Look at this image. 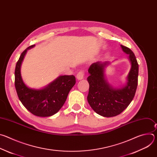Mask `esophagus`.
Masks as SVG:
<instances>
[{
	"label": "esophagus",
	"instance_id": "obj_1",
	"mask_svg": "<svg viewBox=\"0 0 157 157\" xmlns=\"http://www.w3.org/2000/svg\"><path fill=\"white\" fill-rule=\"evenodd\" d=\"M84 73L83 71H80L78 73L77 75H76V78L78 80H81L84 78Z\"/></svg>",
	"mask_w": 157,
	"mask_h": 157
}]
</instances>
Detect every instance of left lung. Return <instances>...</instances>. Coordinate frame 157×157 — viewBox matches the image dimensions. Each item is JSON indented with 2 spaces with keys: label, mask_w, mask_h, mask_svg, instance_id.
Segmentation results:
<instances>
[{
  "label": "left lung",
  "mask_w": 157,
  "mask_h": 157,
  "mask_svg": "<svg viewBox=\"0 0 157 157\" xmlns=\"http://www.w3.org/2000/svg\"><path fill=\"white\" fill-rule=\"evenodd\" d=\"M124 53L128 55L131 64L127 82L122 87H115L110 84L105 76V68L109 61H98L93 63L88 70L89 84L87 101L97 114L110 117L120 114L130 104L135 96L138 84L139 64L133 52L121 45Z\"/></svg>",
  "instance_id": "left-lung-1"
}]
</instances>
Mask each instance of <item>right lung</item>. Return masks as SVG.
Here are the masks:
<instances>
[{"label": "right lung", "mask_w": 157, "mask_h": 157, "mask_svg": "<svg viewBox=\"0 0 157 157\" xmlns=\"http://www.w3.org/2000/svg\"><path fill=\"white\" fill-rule=\"evenodd\" d=\"M34 47L35 44L22 52L16 64L15 86L20 101L32 114L38 117H49L62 107L76 83V78L73 75L59 76L43 88L29 87L21 78L20 67L27 51Z\"/></svg>", "instance_id": "obj_1"}]
</instances>
